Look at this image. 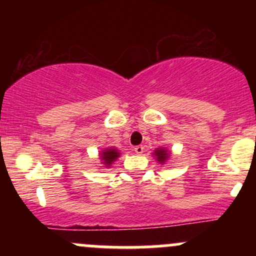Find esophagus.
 Wrapping results in <instances>:
<instances>
[{
    "label": "esophagus",
    "instance_id": "34e87169",
    "mask_svg": "<svg viewBox=\"0 0 256 256\" xmlns=\"http://www.w3.org/2000/svg\"><path fill=\"white\" fill-rule=\"evenodd\" d=\"M134 152H136V154H138V155L143 154V152H144V146H134Z\"/></svg>",
    "mask_w": 256,
    "mask_h": 256
}]
</instances>
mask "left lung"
Instances as JSON below:
<instances>
[{
	"instance_id": "8db88e82",
	"label": "left lung",
	"mask_w": 256,
	"mask_h": 256,
	"mask_svg": "<svg viewBox=\"0 0 256 256\" xmlns=\"http://www.w3.org/2000/svg\"><path fill=\"white\" fill-rule=\"evenodd\" d=\"M152 155H154L155 160L158 161V164H160V165H165L167 161L170 160V158H171V150H168L166 146H160V148L155 149L154 152H152Z\"/></svg>"
}]
</instances>
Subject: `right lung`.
<instances>
[{
	"mask_svg": "<svg viewBox=\"0 0 256 256\" xmlns=\"http://www.w3.org/2000/svg\"><path fill=\"white\" fill-rule=\"evenodd\" d=\"M98 155L100 160H101V167H104V168H110V166L120 156V152L116 148H113V146H108V148L102 149L98 152Z\"/></svg>",
	"mask_w": 256,
	"mask_h": 256,
	"instance_id": "1",
	"label": "right lung"
}]
</instances>
